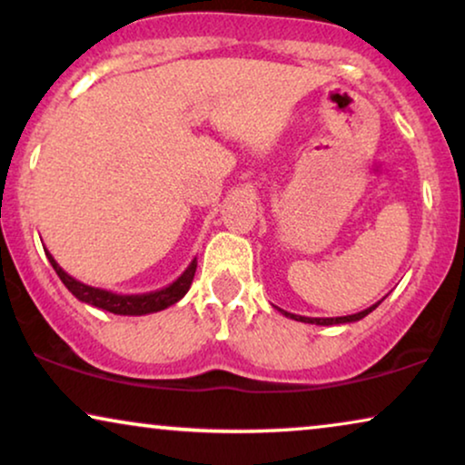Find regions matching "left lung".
I'll use <instances>...</instances> for the list:
<instances>
[{
    "label": "left lung",
    "mask_w": 465,
    "mask_h": 465,
    "mask_svg": "<svg viewBox=\"0 0 465 465\" xmlns=\"http://www.w3.org/2000/svg\"><path fill=\"white\" fill-rule=\"evenodd\" d=\"M383 302V298H381L379 302H374L372 307H368L364 311H360V313H353V315H342V317H304V315H294V313H288V311L279 309L285 317H290V320H296V322H302V323H315V326H341V323H353V322H360L361 317H366L368 313H372L374 309L379 307V304Z\"/></svg>",
    "instance_id": "8db88e82"
}]
</instances>
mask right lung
I'll return each mask as SVG.
<instances>
[{"label":"right lung","mask_w":465,"mask_h":465,"mask_svg":"<svg viewBox=\"0 0 465 465\" xmlns=\"http://www.w3.org/2000/svg\"><path fill=\"white\" fill-rule=\"evenodd\" d=\"M44 252H46V256L50 260V264H53V269L56 271V275H59L61 282L65 283V288L72 292L80 302L110 311L114 315H148V313H156V311L171 307V304H175L177 301H182V298L186 296V292L190 290V285H193V279L196 272V258H193V262L188 264V269L183 271L173 283H169L167 288L145 292V294H116V292H110V290L93 288V285H86L78 282V279H74L72 275H67V272L56 264L53 253L48 250Z\"/></svg>","instance_id":"1"}]
</instances>
